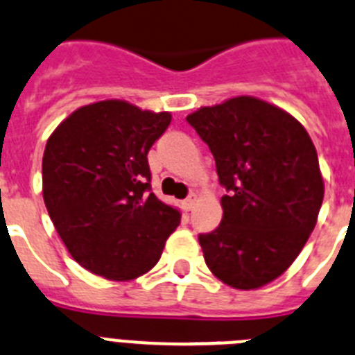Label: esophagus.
Instances as JSON below:
<instances>
[{"instance_id": "34e87169", "label": "esophagus", "mask_w": 355, "mask_h": 355, "mask_svg": "<svg viewBox=\"0 0 355 355\" xmlns=\"http://www.w3.org/2000/svg\"><path fill=\"white\" fill-rule=\"evenodd\" d=\"M195 205H196V195H191L184 200V209H186V211H193Z\"/></svg>"}]
</instances>
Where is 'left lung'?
I'll return each mask as SVG.
<instances>
[{
	"instance_id": "1",
	"label": "left lung",
	"mask_w": 355,
	"mask_h": 355,
	"mask_svg": "<svg viewBox=\"0 0 355 355\" xmlns=\"http://www.w3.org/2000/svg\"><path fill=\"white\" fill-rule=\"evenodd\" d=\"M214 155L220 227L200 234L209 270L236 289L280 277L313 232L323 202L316 148L291 114L254 96H237L187 116Z\"/></svg>"
}]
</instances>
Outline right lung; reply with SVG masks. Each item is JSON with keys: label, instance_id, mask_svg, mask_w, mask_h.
<instances>
[{"label": "right lung", "instance_id": "1", "mask_svg": "<svg viewBox=\"0 0 355 355\" xmlns=\"http://www.w3.org/2000/svg\"><path fill=\"white\" fill-rule=\"evenodd\" d=\"M171 123L123 100L80 107L49 135L42 196L71 257L109 280L159 263L180 212L150 193L148 152Z\"/></svg>", "mask_w": 355, "mask_h": 355}]
</instances>
